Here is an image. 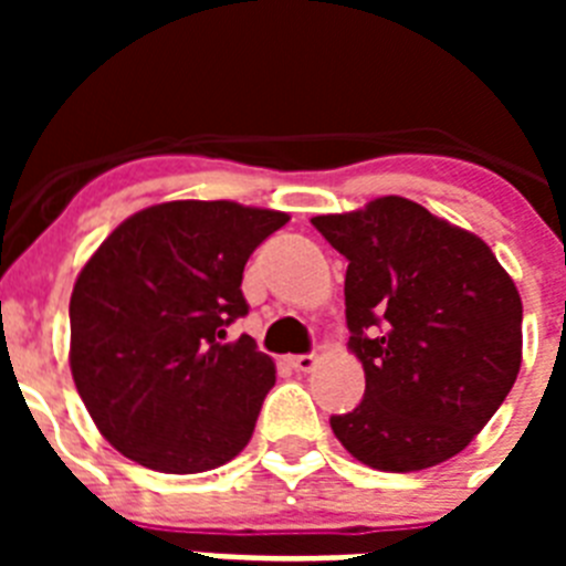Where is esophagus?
Instances as JSON below:
<instances>
[{
  "label": "esophagus",
  "mask_w": 566,
  "mask_h": 566,
  "mask_svg": "<svg viewBox=\"0 0 566 566\" xmlns=\"http://www.w3.org/2000/svg\"><path fill=\"white\" fill-rule=\"evenodd\" d=\"M289 365H292L294 371H314V365H317V354H297V357H289Z\"/></svg>",
  "instance_id": "34e87169"
}]
</instances>
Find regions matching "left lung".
Instances as JSON below:
<instances>
[{"label": "left lung", "mask_w": 566, "mask_h": 566, "mask_svg": "<svg viewBox=\"0 0 566 566\" xmlns=\"http://www.w3.org/2000/svg\"><path fill=\"white\" fill-rule=\"evenodd\" d=\"M312 223L348 260V348L365 371L363 402L332 417L334 437L388 473L457 457L518 377L516 283L482 238L399 195Z\"/></svg>", "instance_id": "1"}]
</instances>
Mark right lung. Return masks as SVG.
<instances>
[{
	"mask_svg": "<svg viewBox=\"0 0 566 566\" xmlns=\"http://www.w3.org/2000/svg\"><path fill=\"white\" fill-rule=\"evenodd\" d=\"M286 212L169 201L115 227L70 297V371L102 437L161 473L221 468L249 444L274 363L247 317L249 254Z\"/></svg>",
	"mask_w": 566,
	"mask_h": 566,
	"instance_id": "add662e5",
	"label": "right lung"
}]
</instances>
